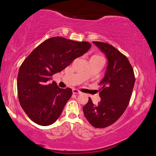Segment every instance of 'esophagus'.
Instances as JSON below:
<instances>
[{"label":"esophagus","mask_w":156,"mask_h":156,"mask_svg":"<svg viewBox=\"0 0 156 156\" xmlns=\"http://www.w3.org/2000/svg\"><path fill=\"white\" fill-rule=\"evenodd\" d=\"M72 91H73V94H81V92L76 89H73Z\"/></svg>","instance_id":"34e87169"}]
</instances>
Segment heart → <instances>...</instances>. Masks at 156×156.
<instances>
[{"mask_svg": "<svg viewBox=\"0 0 156 156\" xmlns=\"http://www.w3.org/2000/svg\"><path fill=\"white\" fill-rule=\"evenodd\" d=\"M91 57L100 60H103V61L105 60L103 56H101V55H100V54H95V55H94V56H92Z\"/></svg>", "mask_w": 156, "mask_h": 156, "instance_id": "obj_1", "label": "heart"}]
</instances>
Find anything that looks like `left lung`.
<instances>
[{"label": "left lung", "mask_w": 156, "mask_h": 156, "mask_svg": "<svg viewBox=\"0 0 156 156\" xmlns=\"http://www.w3.org/2000/svg\"><path fill=\"white\" fill-rule=\"evenodd\" d=\"M108 60L105 77L99 83L100 102L94 105L91 99L83 107L84 115L96 128H105L116 122L129 103L134 83L133 69L125 55L111 44L94 41Z\"/></svg>", "instance_id": "1"}]
</instances>
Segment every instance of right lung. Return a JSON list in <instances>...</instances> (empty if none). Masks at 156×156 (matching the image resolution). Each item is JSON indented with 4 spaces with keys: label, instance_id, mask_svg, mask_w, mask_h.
<instances>
[{
    "label": "right lung",
    "instance_id": "right-lung-1",
    "mask_svg": "<svg viewBox=\"0 0 156 156\" xmlns=\"http://www.w3.org/2000/svg\"><path fill=\"white\" fill-rule=\"evenodd\" d=\"M91 47L88 42L53 37L39 44L25 59L18 74V95L21 107L33 122L41 126L56 122L72 90L61 89L56 82L49 81Z\"/></svg>",
    "mask_w": 156,
    "mask_h": 156
}]
</instances>
